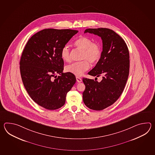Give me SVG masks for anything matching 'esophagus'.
<instances>
[{
  "instance_id": "esophagus-1",
  "label": "esophagus",
  "mask_w": 155,
  "mask_h": 155,
  "mask_svg": "<svg viewBox=\"0 0 155 155\" xmlns=\"http://www.w3.org/2000/svg\"><path fill=\"white\" fill-rule=\"evenodd\" d=\"M76 81H77V82H81L82 81V79H81L80 78H79V77H76Z\"/></svg>"
}]
</instances>
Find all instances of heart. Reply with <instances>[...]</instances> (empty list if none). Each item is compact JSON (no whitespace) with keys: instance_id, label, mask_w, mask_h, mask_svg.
<instances>
[{"instance_id":"b5f03b06","label":"heart","mask_w":155,"mask_h":155,"mask_svg":"<svg viewBox=\"0 0 155 155\" xmlns=\"http://www.w3.org/2000/svg\"><path fill=\"white\" fill-rule=\"evenodd\" d=\"M74 45L79 49L82 50L81 61L75 62L68 65L65 68L66 72L77 76H81L89 69L90 63L95 64L101 56V48L99 43H92L91 39L86 36H81L74 42ZM60 56L64 61L68 62L71 59L70 50L65 45L61 50Z\"/></svg>"}]
</instances>
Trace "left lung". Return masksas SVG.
<instances>
[{
    "instance_id": "obj_1",
    "label": "left lung",
    "mask_w": 155,
    "mask_h": 155,
    "mask_svg": "<svg viewBox=\"0 0 155 155\" xmlns=\"http://www.w3.org/2000/svg\"><path fill=\"white\" fill-rule=\"evenodd\" d=\"M84 33L97 35L102 40L101 58L88 73L93 76L102 75V80L98 82L82 79L85 85L82 94L85 105L89 109L100 111L115 102L124 91L129 77V49L122 38L112 30L87 29Z\"/></svg>"
}]
</instances>
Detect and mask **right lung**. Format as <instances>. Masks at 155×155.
I'll return each instance as SVG.
<instances>
[{
    "mask_svg": "<svg viewBox=\"0 0 155 155\" xmlns=\"http://www.w3.org/2000/svg\"><path fill=\"white\" fill-rule=\"evenodd\" d=\"M78 32L75 30H42L33 35L24 48L20 61L24 86L33 101L45 109L61 107L67 93L76 82L74 75L63 73L60 52ZM56 74L60 76L57 77Z\"/></svg>",
    "mask_w": 155,
    "mask_h": 155,
    "instance_id": "add662e5",
    "label": "right lung"
}]
</instances>
